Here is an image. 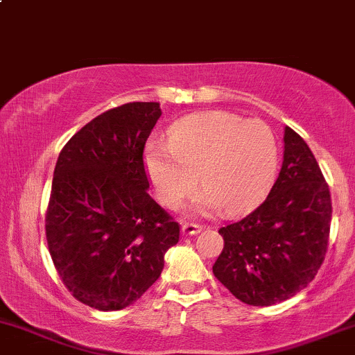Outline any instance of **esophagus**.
Segmentation results:
<instances>
[{"label": "esophagus", "mask_w": 355, "mask_h": 355, "mask_svg": "<svg viewBox=\"0 0 355 355\" xmlns=\"http://www.w3.org/2000/svg\"><path fill=\"white\" fill-rule=\"evenodd\" d=\"M201 230H203V227H201V225H198V223L186 222V223H182V227H181L182 235H198Z\"/></svg>", "instance_id": "obj_1"}]
</instances>
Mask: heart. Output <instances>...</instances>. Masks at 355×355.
<instances>
[{"label": "heart", "mask_w": 355, "mask_h": 355, "mask_svg": "<svg viewBox=\"0 0 355 355\" xmlns=\"http://www.w3.org/2000/svg\"><path fill=\"white\" fill-rule=\"evenodd\" d=\"M277 162L279 148L268 123L222 110L182 118L171 127L167 146L150 142L144 152L148 179L164 207H179L200 178L205 189L200 207H222L228 215L245 211L264 196Z\"/></svg>", "instance_id": "b5f03b06"}]
</instances>
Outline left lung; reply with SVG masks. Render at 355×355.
I'll return each mask as SVG.
<instances>
[{
    "instance_id": "left-lung-1",
    "label": "left lung",
    "mask_w": 355,
    "mask_h": 355,
    "mask_svg": "<svg viewBox=\"0 0 355 355\" xmlns=\"http://www.w3.org/2000/svg\"><path fill=\"white\" fill-rule=\"evenodd\" d=\"M283 140V166L264 203L218 230L225 245L213 274L252 306L281 303L306 288L329 245V186L298 133L286 127Z\"/></svg>"
}]
</instances>
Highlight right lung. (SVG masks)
Returning <instances> with one entry per match:
<instances>
[{
    "instance_id": "1",
    "label": "right lung",
    "mask_w": 355,
    "mask_h": 355,
    "mask_svg": "<svg viewBox=\"0 0 355 355\" xmlns=\"http://www.w3.org/2000/svg\"><path fill=\"white\" fill-rule=\"evenodd\" d=\"M159 103H127L85 125L60 150L45 215L49 252L76 300L123 310L161 276L179 225L147 193L144 147Z\"/></svg>"
}]
</instances>
